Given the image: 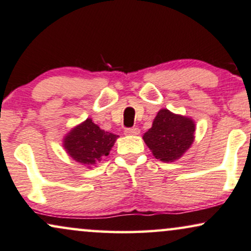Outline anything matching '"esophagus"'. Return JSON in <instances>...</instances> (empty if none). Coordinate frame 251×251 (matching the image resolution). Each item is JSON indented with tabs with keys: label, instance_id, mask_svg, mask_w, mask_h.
Listing matches in <instances>:
<instances>
[{
	"label": "esophagus",
	"instance_id": "esophagus-1",
	"mask_svg": "<svg viewBox=\"0 0 251 251\" xmlns=\"http://www.w3.org/2000/svg\"><path fill=\"white\" fill-rule=\"evenodd\" d=\"M140 133V129L138 127H129L125 129V134L126 135H138Z\"/></svg>",
	"mask_w": 251,
	"mask_h": 251
}]
</instances>
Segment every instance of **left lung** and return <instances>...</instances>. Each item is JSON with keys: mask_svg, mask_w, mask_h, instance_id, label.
<instances>
[{"mask_svg": "<svg viewBox=\"0 0 251 251\" xmlns=\"http://www.w3.org/2000/svg\"><path fill=\"white\" fill-rule=\"evenodd\" d=\"M195 131V123L191 118L162 109L142 138L157 160L174 162L191 147Z\"/></svg>", "mask_w": 251, "mask_h": 251, "instance_id": "1", "label": "left lung"}]
</instances>
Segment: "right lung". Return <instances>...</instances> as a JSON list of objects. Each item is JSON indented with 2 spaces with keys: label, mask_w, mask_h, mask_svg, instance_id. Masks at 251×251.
I'll list each match as a JSON object with an SVG mask.
<instances>
[{
  "label": "right lung",
  "mask_w": 251,
  "mask_h": 251,
  "mask_svg": "<svg viewBox=\"0 0 251 251\" xmlns=\"http://www.w3.org/2000/svg\"><path fill=\"white\" fill-rule=\"evenodd\" d=\"M117 138L118 135L100 129L88 118L65 136L63 147L73 160L91 168L109 155Z\"/></svg>",
  "instance_id": "right-lung-1"
}]
</instances>
